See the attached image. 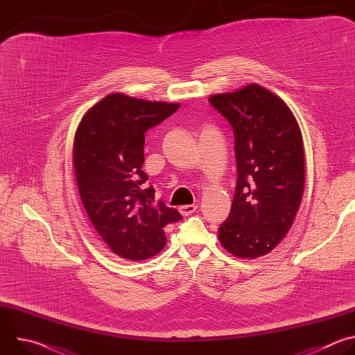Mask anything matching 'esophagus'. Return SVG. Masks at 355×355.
<instances>
[{"mask_svg": "<svg viewBox=\"0 0 355 355\" xmlns=\"http://www.w3.org/2000/svg\"><path fill=\"white\" fill-rule=\"evenodd\" d=\"M195 211H196V205H182V207L180 208V212H181V215H184V216L192 215Z\"/></svg>", "mask_w": 355, "mask_h": 355, "instance_id": "obj_1", "label": "esophagus"}]
</instances>
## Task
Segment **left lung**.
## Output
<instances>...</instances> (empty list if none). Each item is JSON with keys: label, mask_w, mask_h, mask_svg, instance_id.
<instances>
[{"label": "left lung", "mask_w": 355, "mask_h": 355, "mask_svg": "<svg viewBox=\"0 0 355 355\" xmlns=\"http://www.w3.org/2000/svg\"><path fill=\"white\" fill-rule=\"evenodd\" d=\"M209 103L233 129L237 163L233 204L219 240L239 259L266 256L288 233L303 195L299 125L284 101L259 84L212 95Z\"/></svg>", "instance_id": "left-lung-1"}]
</instances>
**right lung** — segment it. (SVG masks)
<instances>
[{
  "label": "right lung",
  "instance_id": "obj_1",
  "mask_svg": "<svg viewBox=\"0 0 355 355\" xmlns=\"http://www.w3.org/2000/svg\"><path fill=\"white\" fill-rule=\"evenodd\" d=\"M178 107L116 92L95 104L77 128L73 163L81 202L96 233L122 259L159 254L164 227L182 219L163 200L156 204L141 170L144 133Z\"/></svg>",
  "mask_w": 355,
  "mask_h": 355
}]
</instances>
